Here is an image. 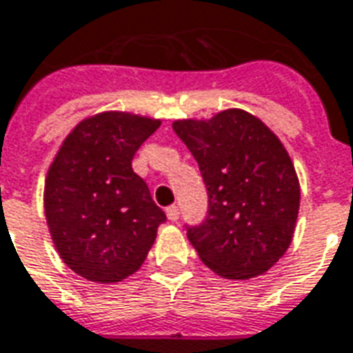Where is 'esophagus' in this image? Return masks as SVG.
<instances>
[{"label":"esophagus","instance_id":"obj_1","mask_svg":"<svg viewBox=\"0 0 353 353\" xmlns=\"http://www.w3.org/2000/svg\"><path fill=\"white\" fill-rule=\"evenodd\" d=\"M166 218H168L170 221H177V219H179V210H177V206H170V208H166Z\"/></svg>","mask_w":353,"mask_h":353}]
</instances>
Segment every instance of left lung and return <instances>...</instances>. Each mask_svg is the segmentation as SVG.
<instances>
[{"instance_id":"1","label":"left lung","mask_w":353,"mask_h":353,"mask_svg":"<svg viewBox=\"0 0 353 353\" xmlns=\"http://www.w3.org/2000/svg\"><path fill=\"white\" fill-rule=\"evenodd\" d=\"M208 189V216L187 236L206 268L246 281L271 270L292 243L300 181L277 135L243 108L174 120Z\"/></svg>"}]
</instances>
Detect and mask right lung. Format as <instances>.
<instances>
[{
	"label": "right lung",
	"instance_id": "right-lung-1",
	"mask_svg": "<svg viewBox=\"0 0 353 353\" xmlns=\"http://www.w3.org/2000/svg\"><path fill=\"white\" fill-rule=\"evenodd\" d=\"M159 118L105 110L83 118L49 164L43 208L61 260L80 277L120 283L139 270L164 212L132 168Z\"/></svg>",
	"mask_w": 353,
	"mask_h": 353
}]
</instances>
